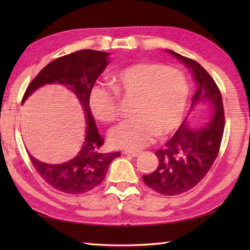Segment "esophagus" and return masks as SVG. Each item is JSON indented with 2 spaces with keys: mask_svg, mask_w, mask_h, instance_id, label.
Listing matches in <instances>:
<instances>
[{
  "mask_svg": "<svg viewBox=\"0 0 250 250\" xmlns=\"http://www.w3.org/2000/svg\"><path fill=\"white\" fill-rule=\"evenodd\" d=\"M124 153L125 156H130L133 158H136L137 156H140V152H137V151H125Z\"/></svg>",
  "mask_w": 250,
  "mask_h": 250,
  "instance_id": "34e87169",
  "label": "esophagus"
}]
</instances>
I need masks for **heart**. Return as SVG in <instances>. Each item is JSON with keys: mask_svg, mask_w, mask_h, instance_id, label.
I'll return each instance as SVG.
<instances>
[{"mask_svg": "<svg viewBox=\"0 0 250 250\" xmlns=\"http://www.w3.org/2000/svg\"><path fill=\"white\" fill-rule=\"evenodd\" d=\"M111 86L97 83L90 90L89 106L100 121L109 124L118 116V94L133 98L131 118L110 130L109 144L140 150L155 135L167 136L183 120L188 100V83L177 68L153 62H137L111 75Z\"/></svg>", "mask_w": 250, "mask_h": 250, "instance_id": "b5f03b06", "label": "heart"}]
</instances>
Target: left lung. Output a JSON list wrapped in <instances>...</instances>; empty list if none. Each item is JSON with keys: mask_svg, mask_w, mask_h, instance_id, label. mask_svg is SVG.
Returning a JSON list of instances; mask_svg holds the SVG:
<instances>
[{"mask_svg": "<svg viewBox=\"0 0 250 250\" xmlns=\"http://www.w3.org/2000/svg\"><path fill=\"white\" fill-rule=\"evenodd\" d=\"M182 61L192 74L195 92L191 109L205 103L211 117L203 125L190 128L185 119L164 149L156 151L159 164L155 172L143 175L144 183L164 195H176L192 189L204 178L218 156L225 129L222 97L214 79L198 62L166 50Z\"/></svg>", "mask_w": 250, "mask_h": 250, "instance_id": "1", "label": "left lung"}]
</instances>
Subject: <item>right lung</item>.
I'll use <instances>...</instances> for the list:
<instances>
[{"label": "right lung", "instance_id": "1", "mask_svg": "<svg viewBox=\"0 0 250 250\" xmlns=\"http://www.w3.org/2000/svg\"><path fill=\"white\" fill-rule=\"evenodd\" d=\"M109 54L84 49L63 56L50 62L31 82L23 95L22 103L35 90L45 84L66 86L76 95L86 118V135L77 155L60 164H48L30 156L35 169L47 183L61 192L81 194L102 183L110 162L120 156L119 151L101 152L104 144L90 111L89 93L109 62Z\"/></svg>", "mask_w": 250, "mask_h": 250}]
</instances>
